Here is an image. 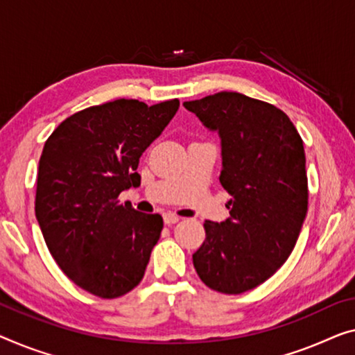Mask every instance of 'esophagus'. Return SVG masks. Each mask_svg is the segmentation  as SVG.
Listing matches in <instances>:
<instances>
[{
	"mask_svg": "<svg viewBox=\"0 0 355 355\" xmlns=\"http://www.w3.org/2000/svg\"><path fill=\"white\" fill-rule=\"evenodd\" d=\"M162 218H164V223H166V225H175L180 221L178 216L175 214H171V211H166V214H162Z\"/></svg>",
	"mask_w": 355,
	"mask_h": 355,
	"instance_id": "34e87169",
	"label": "esophagus"
}]
</instances>
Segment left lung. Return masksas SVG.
<instances>
[{
	"mask_svg": "<svg viewBox=\"0 0 355 355\" xmlns=\"http://www.w3.org/2000/svg\"><path fill=\"white\" fill-rule=\"evenodd\" d=\"M221 139L220 183L231 194L230 218L204 223L193 255L200 280L239 295L272 276L292 253L308 214L303 140L282 110L239 92L184 102Z\"/></svg>",
	"mask_w": 355,
	"mask_h": 355,
	"instance_id": "left-lung-1",
	"label": "left lung"
}]
</instances>
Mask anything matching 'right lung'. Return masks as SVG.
<instances>
[{
    "label": "right lung",
    "instance_id": "right-lung-1",
    "mask_svg": "<svg viewBox=\"0 0 355 355\" xmlns=\"http://www.w3.org/2000/svg\"><path fill=\"white\" fill-rule=\"evenodd\" d=\"M180 107L134 98L95 105L67 118L40 157L35 214L63 272L100 298L129 293L144 279L162 216L146 215L118 196L139 187L140 156Z\"/></svg>",
    "mask_w": 355,
    "mask_h": 355
}]
</instances>
